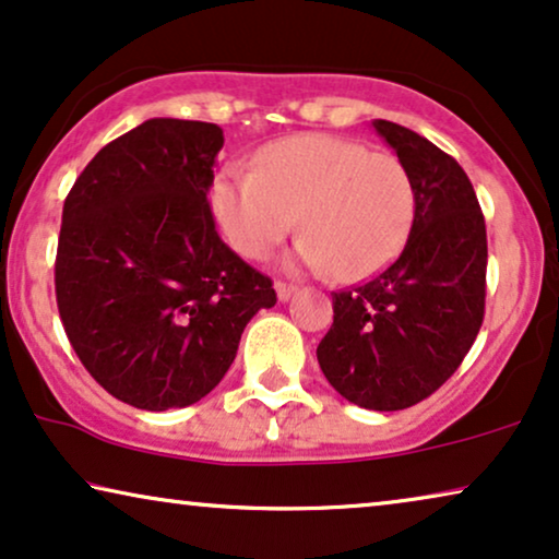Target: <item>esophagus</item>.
Instances as JSON below:
<instances>
[{"mask_svg": "<svg viewBox=\"0 0 559 559\" xmlns=\"http://www.w3.org/2000/svg\"><path fill=\"white\" fill-rule=\"evenodd\" d=\"M274 289H277V297H280V300L282 302H285V300H289V297H293L295 295V285H289V282H274Z\"/></svg>", "mask_w": 559, "mask_h": 559, "instance_id": "34e87169", "label": "esophagus"}]
</instances>
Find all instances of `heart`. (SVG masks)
<instances>
[{"label": "heart", "mask_w": 559, "mask_h": 559, "mask_svg": "<svg viewBox=\"0 0 559 559\" xmlns=\"http://www.w3.org/2000/svg\"><path fill=\"white\" fill-rule=\"evenodd\" d=\"M224 239L249 259L285 241L300 213L293 264L356 282L394 262L415 224L417 193L392 152L333 134H295L257 152L254 170L228 165L211 186Z\"/></svg>", "instance_id": "b5f03b06"}]
</instances>
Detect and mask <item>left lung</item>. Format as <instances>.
I'll return each mask as SVG.
<instances>
[{"label":"left lung","mask_w":559,"mask_h":559,"mask_svg":"<svg viewBox=\"0 0 559 559\" xmlns=\"http://www.w3.org/2000/svg\"><path fill=\"white\" fill-rule=\"evenodd\" d=\"M415 182L417 211L394 264L333 293V325L318 364L341 396L394 412L453 377L484 323L486 221L468 175L430 140L373 119Z\"/></svg>","instance_id":"obj_1"}]
</instances>
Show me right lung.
Wrapping results in <instances>:
<instances>
[{"label":"right lung","mask_w":559,"mask_h":559,"mask_svg":"<svg viewBox=\"0 0 559 559\" xmlns=\"http://www.w3.org/2000/svg\"><path fill=\"white\" fill-rule=\"evenodd\" d=\"M221 147L209 121L147 119L98 150L63 203L60 320L91 377L136 409L203 400L277 302L216 231L205 195Z\"/></svg>","instance_id":"obj_1"}]
</instances>
